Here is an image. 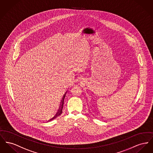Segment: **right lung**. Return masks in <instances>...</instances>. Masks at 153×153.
Here are the masks:
<instances>
[{
	"label": "right lung",
	"mask_w": 153,
	"mask_h": 153,
	"mask_svg": "<svg viewBox=\"0 0 153 153\" xmlns=\"http://www.w3.org/2000/svg\"><path fill=\"white\" fill-rule=\"evenodd\" d=\"M66 93L64 94L63 98H62V100H61V105H60V106H59V109L58 110V112H57L56 114L55 115V116L53 117L51 119H50L49 121H51V120H53L54 118H56V117H58V116H60V115L62 114V108H63V102H64V99H65V95H66Z\"/></svg>",
	"instance_id": "1"
}]
</instances>
